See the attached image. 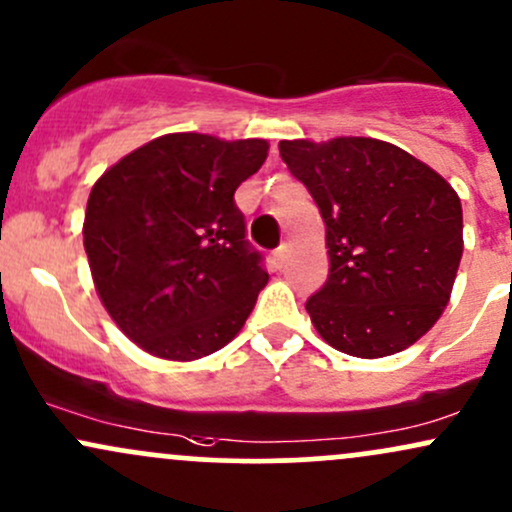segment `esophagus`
<instances>
[{
  "mask_svg": "<svg viewBox=\"0 0 512 512\" xmlns=\"http://www.w3.org/2000/svg\"><path fill=\"white\" fill-rule=\"evenodd\" d=\"M286 255H289V252H286V245H282L277 252H274V267L282 269L286 265Z\"/></svg>",
  "mask_w": 512,
  "mask_h": 512,
  "instance_id": "obj_1",
  "label": "esophagus"
}]
</instances>
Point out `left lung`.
Segmentation results:
<instances>
[{
    "label": "left lung",
    "mask_w": 512,
    "mask_h": 512,
    "mask_svg": "<svg viewBox=\"0 0 512 512\" xmlns=\"http://www.w3.org/2000/svg\"><path fill=\"white\" fill-rule=\"evenodd\" d=\"M279 155L325 223L328 282L306 301L320 338L362 359L418 342L445 311L464 252L452 184L376 138L282 140Z\"/></svg>",
    "instance_id": "left-lung-1"
}]
</instances>
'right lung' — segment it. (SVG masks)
<instances>
[{
  "mask_svg": "<svg viewBox=\"0 0 512 512\" xmlns=\"http://www.w3.org/2000/svg\"><path fill=\"white\" fill-rule=\"evenodd\" d=\"M267 150L262 138L167 133L94 182L82 226L94 289L140 350L192 362L240 333L269 274L233 194Z\"/></svg>",
  "mask_w": 512,
  "mask_h": 512,
  "instance_id": "add662e5",
  "label": "right lung"
}]
</instances>
